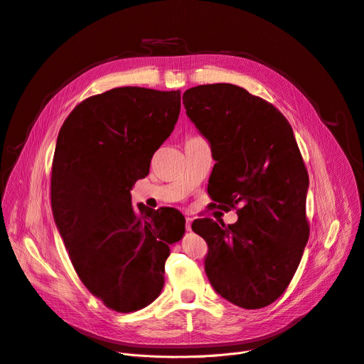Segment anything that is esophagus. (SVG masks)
<instances>
[{"instance_id": "obj_1", "label": "esophagus", "mask_w": 364, "mask_h": 364, "mask_svg": "<svg viewBox=\"0 0 364 364\" xmlns=\"http://www.w3.org/2000/svg\"><path fill=\"white\" fill-rule=\"evenodd\" d=\"M191 226H192V218L186 217V220H185V229L189 232V230H191Z\"/></svg>"}]
</instances>
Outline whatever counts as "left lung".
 I'll use <instances>...</instances> for the list:
<instances>
[{"label": "left lung", "instance_id": "8db88e82", "mask_svg": "<svg viewBox=\"0 0 364 364\" xmlns=\"http://www.w3.org/2000/svg\"><path fill=\"white\" fill-rule=\"evenodd\" d=\"M183 106L217 161L208 193L218 207L240 205L235 225L192 223L208 245L205 274L223 299L259 309L284 293L309 239V176L291 125L271 103L228 82L188 89Z\"/></svg>", "mask_w": 364, "mask_h": 364}]
</instances>
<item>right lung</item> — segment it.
Segmentation results:
<instances>
[{"instance_id": "right-lung-1", "label": "right lung", "mask_w": 364, "mask_h": 364, "mask_svg": "<svg viewBox=\"0 0 364 364\" xmlns=\"http://www.w3.org/2000/svg\"><path fill=\"white\" fill-rule=\"evenodd\" d=\"M179 112V90L118 87L75 106L58 134L55 225L82 284L117 312H135L159 297L169 245L185 233L178 210L131 204L134 183L149 175Z\"/></svg>"}]
</instances>
